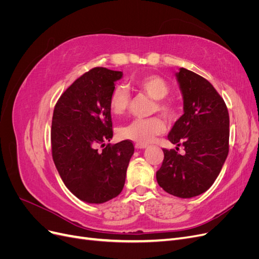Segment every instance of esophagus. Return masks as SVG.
<instances>
[{
	"instance_id": "34e87169",
	"label": "esophagus",
	"mask_w": 259,
	"mask_h": 259,
	"mask_svg": "<svg viewBox=\"0 0 259 259\" xmlns=\"http://www.w3.org/2000/svg\"><path fill=\"white\" fill-rule=\"evenodd\" d=\"M135 148L136 149H145V148H147V145L146 144H136Z\"/></svg>"
}]
</instances>
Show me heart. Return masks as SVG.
<instances>
[{
    "label": "heart",
    "instance_id": "b5f03b06",
    "mask_svg": "<svg viewBox=\"0 0 259 259\" xmlns=\"http://www.w3.org/2000/svg\"><path fill=\"white\" fill-rule=\"evenodd\" d=\"M136 88L147 96L155 100L152 111H159L167 117L174 116L176 113V106L171 100L164 99L169 93V85L155 74H148L139 77L135 81ZM131 103V95L122 84H116L109 98L110 109L114 114H122L128 108ZM165 131V125L160 117H149V119H135L130 123L122 125L117 130V135L122 139L134 140L138 144H148L155 136Z\"/></svg>",
    "mask_w": 259,
    "mask_h": 259
}]
</instances>
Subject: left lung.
Returning a JSON list of instances; mask_svg holds the SVG:
<instances>
[{
  "mask_svg": "<svg viewBox=\"0 0 259 259\" xmlns=\"http://www.w3.org/2000/svg\"><path fill=\"white\" fill-rule=\"evenodd\" d=\"M184 98V114L167 136L185 153L163 149L156 180L167 193L189 199L214 184L229 152V113L224 99L206 79L180 68L176 73Z\"/></svg>",
  "mask_w": 259,
  "mask_h": 259,
  "instance_id": "left-lung-1",
  "label": "left lung"
}]
</instances>
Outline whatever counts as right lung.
<instances>
[{
	"label": "right lung",
	"instance_id": "obj_1",
	"mask_svg": "<svg viewBox=\"0 0 259 259\" xmlns=\"http://www.w3.org/2000/svg\"><path fill=\"white\" fill-rule=\"evenodd\" d=\"M122 75L103 67L91 69L65 91L53 113L55 165L68 189L94 204L121 193L134 153L131 140L106 145L113 136L109 98Z\"/></svg>",
	"mask_w": 259,
	"mask_h": 259
}]
</instances>
